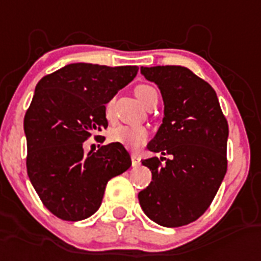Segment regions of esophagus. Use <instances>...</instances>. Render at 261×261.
<instances>
[{
  "mask_svg": "<svg viewBox=\"0 0 261 261\" xmlns=\"http://www.w3.org/2000/svg\"><path fill=\"white\" fill-rule=\"evenodd\" d=\"M131 163H133V167H138L139 164H141V157L137 153H133L131 154Z\"/></svg>",
  "mask_w": 261,
  "mask_h": 261,
  "instance_id": "1",
  "label": "esophagus"
}]
</instances>
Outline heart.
Returning <instances> with one entry per match:
<instances>
[{"label": "heart", "mask_w": 261, "mask_h": 261, "mask_svg": "<svg viewBox=\"0 0 261 261\" xmlns=\"http://www.w3.org/2000/svg\"><path fill=\"white\" fill-rule=\"evenodd\" d=\"M135 94L143 106H146L147 101L150 100L157 90L150 85H138L135 88ZM106 116L107 119H112V100L107 102L106 106ZM110 139L112 142L120 143L127 147H138L147 139V131L143 127H133V126H115L110 131Z\"/></svg>", "instance_id": "obj_1"}]
</instances>
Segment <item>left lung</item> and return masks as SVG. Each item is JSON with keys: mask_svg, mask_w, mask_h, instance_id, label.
Segmentation results:
<instances>
[{"mask_svg": "<svg viewBox=\"0 0 261 261\" xmlns=\"http://www.w3.org/2000/svg\"><path fill=\"white\" fill-rule=\"evenodd\" d=\"M141 73L164 100L163 124L147 149L169 159L142 161L153 181L138 194L139 204L161 226H184L208 208L226 174L227 120L215 90L190 69L141 67Z\"/></svg>", "mask_w": 261, "mask_h": 261, "instance_id": "8db88e82", "label": "left lung"}]
</instances>
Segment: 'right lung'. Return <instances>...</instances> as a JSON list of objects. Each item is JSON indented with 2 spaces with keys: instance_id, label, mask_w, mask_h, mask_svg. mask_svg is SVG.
<instances>
[{
  "instance_id": "obj_1",
  "label": "right lung",
  "mask_w": 261,
  "mask_h": 261,
  "mask_svg": "<svg viewBox=\"0 0 261 261\" xmlns=\"http://www.w3.org/2000/svg\"><path fill=\"white\" fill-rule=\"evenodd\" d=\"M137 66L70 63L44 75L24 116L27 172L43 204L63 221L98 210L108 180L131 167L120 143L84 150L93 131L107 128L106 104L135 79Z\"/></svg>"
}]
</instances>
